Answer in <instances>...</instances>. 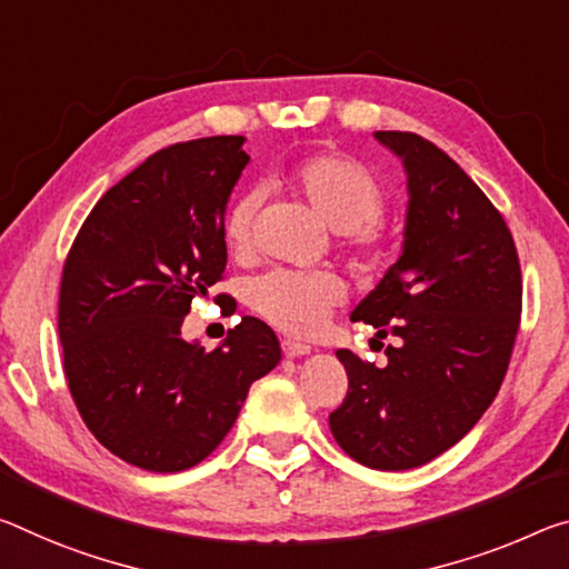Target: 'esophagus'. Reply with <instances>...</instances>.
<instances>
[{"instance_id": "esophagus-1", "label": "esophagus", "mask_w": 569, "mask_h": 569, "mask_svg": "<svg viewBox=\"0 0 569 569\" xmlns=\"http://www.w3.org/2000/svg\"><path fill=\"white\" fill-rule=\"evenodd\" d=\"M283 355L288 359H296V357H306L311 355V347L309 345H301V341H291V339H283Z\"/></svg>"}]
</instances>
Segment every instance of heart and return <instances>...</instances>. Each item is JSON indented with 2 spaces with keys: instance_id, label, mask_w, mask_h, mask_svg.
<instances>
[{
  "instance_id": "obj_1",
  "label": "heart",
  "mask_w": 569,
  "mask_h": 569,
  "mask_svg": "<svg viewBox=\"0 0 569 569\" xmlns=\"http://www.w3.org/2000/svg\"><path fill=\"white\" fill-rule=\"evenodd\" d=\"M283 189L303 202L317 218L339 232L359 258H380L387 246L382 214L385 194L377 179L359 161L339 154L311 157L288 169ZM258 194L248 192L230 207L222 224L224 246L232 256H246L252 240ZM345 299V283L329 270H270L250 283L248 303L260 319L296 337L317 333L329 311Z\"/></svg>"
}]
</instances>
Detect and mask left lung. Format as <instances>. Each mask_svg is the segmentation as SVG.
<instances>
[{
  "label": "left lung",
  "mask_w": 569,
  "mask_h": 569,
  "mask_svg": "<svg viewBox=\"0 0 569 569\" xmlns=\"http://www.w3.org/2000/svg\"><path fill=\"white\" fill-rule=\"evenodd\" d=\"M375 139L408 177L405 240L351 321L392 345L385 367L337 351L349 390L329 428L357 463L408 471L453 448L493 402L519 331L521 270L507 222L446 151L410 131Z\"/></svg>",
  "instance_id": "8db88e82"
}]
</instances>
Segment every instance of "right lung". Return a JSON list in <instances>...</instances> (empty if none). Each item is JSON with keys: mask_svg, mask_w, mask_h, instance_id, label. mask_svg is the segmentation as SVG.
I'll return each instance as SVG.
<instances>
[{"mask_svg": "<svg viewBox=\"0 0 569 569\" xmlns=\"http://www.w3.org/2000/svg\"><path fill=\"white\" fill-rule=\"evenodd\" d=\"M246 137L157 151L90 210L62 268L58 331L70 395L121 461L177 473L236 426L250 385L281 362L273 329L246 317L212 351L182 337L189 303L220 281L224 210Z\"/></svg>", "mask_w": 569, "mask_h": 569, "instance_id": "1", "label": "right lung"}]
</instances>
